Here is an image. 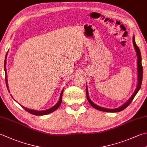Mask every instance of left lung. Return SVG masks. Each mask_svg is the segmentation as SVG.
<instances>
[{"label": "left lung", "instance_id": "1", "mask_svg": "<svg viewBox=\"0 0 147 147\" xmlns=\"http://www.w3.org/2000/svg\"><path fill=\"white\" fill-rule=\"evenodd\" d=\"M132 41H133V44L134 46V48L136 51V54H137V56H138V86L136 89L134 93H133V95L131 96V97L129 98V100L127 101L125 104H124L123 106H121L120 107H119L118 108H116V109H106V108H103L102 107H100L96 106L94 103H93L91 102V100L90 99L89 96H88V90L86 88V96H87V99L89 103L91 105V106L95 108V109L101 111H104V112H110V113H114V112H120L121 111H122L123 109H125V108L129 106V104L131 103V102L132 101V100L134 99L137 93L138 92V91L140 90L141 86H142V79H143V66L142 65V56H141V52H140V50L139 47L137 46L135 42V40H134V36H133V39H132Z\"/></svg>", "mask_w": 147, "mask_h": 147}]
</instances>
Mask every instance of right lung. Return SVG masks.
<instances>
[{
	"label": "right lung",
	"mask_w": 147,
	"mask_h": 147,
	"mask_svg": "<svg viewBox=\"0 0 147 147\" xmlns=\"http://www.w3.org/2000/svg\"><path fill=\"white\" fill-rule=\"evenodd\" d=\"M7 54H6V56H7ZM6 56H5V61H4V70H5V84H6V86L8 88L7 86V76H6V70H5V63H6ZM63 90L61 91V96L59 98V102H57V103L55 105L54 107H52V108L47 110H45V111H35V110H32V109H27V108L24 107V106H22V107L24 108V109L27 112H28L30 114L32 115H36V116H41V115H47L49 114V113L54 112V111H56L58 107L60 106L61 104V102H62V96H63Z\"/></svg>",
	"instance_id": "1"
}]
</instances>
